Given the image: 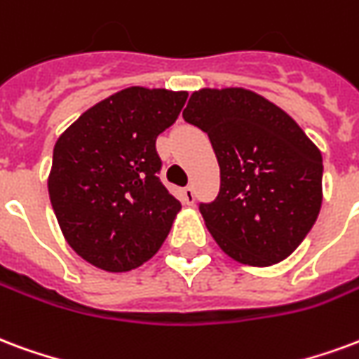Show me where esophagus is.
Instances as JSON below:
<instances>
[{"mask_svg": "<svg viewBox=\"0 0 359 359\" xmlns=\"http://www.w3.org/2000/svg\"><path fill=\"white\" fill-rule=\"evenodd\" d=\"M194 200H196V196H194V188L192 187L182 188V201H184L187 205H192Z\"/></svg>", "mask_w": 359, "mask_h": 359, "instance_id": "obj_1", "label": "esophagus"}]
</instances>
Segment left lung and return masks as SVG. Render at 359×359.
<instances>
[{"mask_svg": "<svg viewBox=\"0 0 359 359\" xmlns=\"http://www.w3.org/2000/svg\"><path fill=\"white\" fill-rule=\"evenodd\" d=\"M182 118L207 133L219 161V194L200 203L215 241L243 264L283 261L320 213V150L293 118L247 89L192 93Z\"/></svg>", "mask_w": 359, "mask_h": 359, "instance_id": "obj_1", "label": "left lung"}]
</instances>
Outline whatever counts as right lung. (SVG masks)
<instances>
[{
    "mask_svg": "<svg viewBox=\"0 0 359 359\" xmlns=\"http://www.w3.org/2000/svg\"><path fill=\"white\" fill-rule=\"evenodd\" d=\"M187 91L129 87L81 114L53 150L49 198L76 253L106 272L156 255L180 211L159 180V133L177 121Z\"/></svg>",
    "mask_w": 359,
    "mask_h": 359,
    "instance_id": "obj_1",
    "label": "right lung"
}]
</instances>
